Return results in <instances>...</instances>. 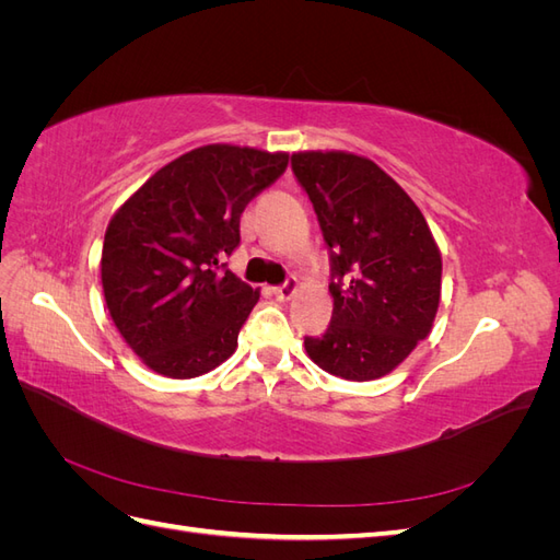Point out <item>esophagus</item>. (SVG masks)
I'll use <instances>...</instances> for the list:
<instances>
[{"label": "esophagus", "mask_w": 560, "mask_h": 560, "mask_svg": "<svg viewBox=\"0 0 560 560\" xmlns=\"http://www.w3.org/2000/svg\"><path fill=\"white\" fill-rule=\"evenodd\" d=\"M296 280H287L284 284H280V287H273V296L278 299V301H290L294 294H296Z\"/></svg>", "instance_id": "esophagus-1"}]
</instances>
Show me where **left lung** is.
Listing matches in <instances>:
<instances>
[{
	"label": "left lung",
	"mask_w": 560,
	"mask_h": 560,
	"mask_svg": "<svg viewBox=\"0 0 560 560\" xmlns=\"http://www.w3.org/2000/svg\"><path fill=\"white\" fill-rule=\"evenodd\" d=\"M292 171L313 202L331 259V325L303 346L331 376L383 378L432 331L442 252L409 194L371 159L296 151Z\"/></svg>",
	"instance_id": "1"
}]
</instances>
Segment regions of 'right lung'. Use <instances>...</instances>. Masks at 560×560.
Instances as JSON below:
<instances>
[{"label": "right lung", "instance_id": "obj_1", "mask_svg": "<svg viewBox=\"0 0 560 560\" xmlns=\"http://www.w3.org/2000/svg\"><path fill=\"white\" fill-rule=\"evenodd\" d=\"M290 163L287 151L206 144L163 165L109 219L103 292L118 334L161 376L196 378L238 348L259 290L222 264L247 202Z\"/></svg>", "mask_w": 560, "mask_h": 560}]
</instances>
